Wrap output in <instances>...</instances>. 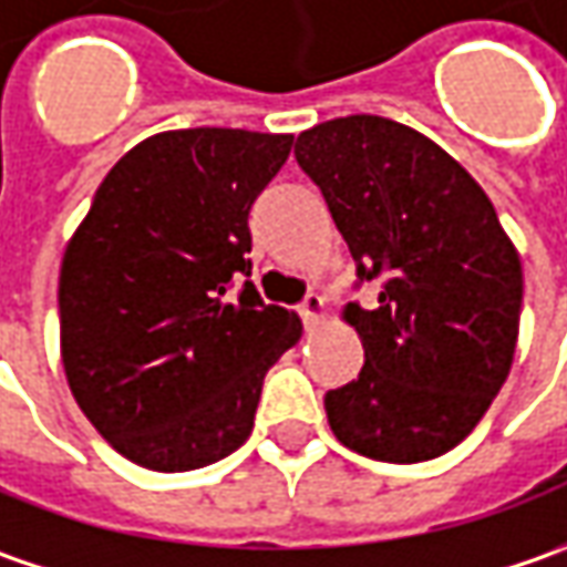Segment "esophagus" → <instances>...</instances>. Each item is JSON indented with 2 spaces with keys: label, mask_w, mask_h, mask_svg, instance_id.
<instances>
[{
  "label": "esophagus",
  "mask_w": 567,
  "mask_h": 567,
  "mask_svg": "<svg viewBox=\"0 0 567 567\" xmlns=\"http://www.w3.org/2000/svg\"><path fill=\"white\" fill-rule=\"evenodd\" d=\"M298 310H301L303 326H307V329H317L322 322V317H326V301H322L320 295H307Z\"/></svg>",
  "instance_id": "34e87169"
}]
</instances>
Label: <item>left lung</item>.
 <instances>
[{
	"instance_id": "1",
	"label": "left lung",
	"mask_w": 567,
	"mask_h": 567,
	"mask_svg": "<svg viewBox=\"0 0 567 567\" xmlns=\"http://www.w3.org/2000/svg\"><path fill=\"white\" fill-rule=\"evenodd\" d=\"M298 166L317 182L358 264L382 279L358 329V380L326 392L344 449L389 464L455 449L512 370L524 272L486 190L440 144L382 115H348L298 134Z\"/></svg>"
}]
</instances>
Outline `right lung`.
<instances>
[{"mask_svg": "<svg viewBox=\"0 0 567 567\" xmlns=\"http://www.w3.org/2000/svg\"><path fill=\"white\" fill-rule=\"evenodd\" d=\"M291 144L245 127L153 134L71 235L62 367L96 433L141 467L197 471L245 445L266 370L301 339L298 313L247 282V213Z\"/></svg>", "mask_w": 567, "mask_h": 567, "instance_id": "right-lung-1", "label": "right lung"}]
</instances>
